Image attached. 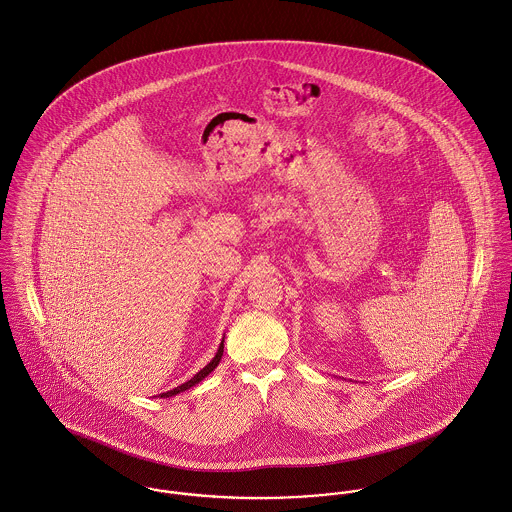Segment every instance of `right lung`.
Segmentation results:
<instances>
[{
	"label": "right lung",
	"mask_w": 512,
	"mask_h": 512,
	"mask_svg": "<svg viewBox=\"0 0 512 512\" xmlns=\"http://www.w3.org/2000/svg\"><path fill=\"white\" fill-rule=\"evenodd\" d=\"M222 355H224V341L220 343V347H218V351H216V355H214V359L204 367V369H200L190 381H186V383H182L180 387H176V389H172V391H167V393H163V395H159L161 398L165 397H174V395H178V393H182V391H186V389H190V387H194V385H198L202 379H206L216 367H218V363L222 361Z\"/></svg>",
	"instance_id": "obj_1"
}]
</instances>
